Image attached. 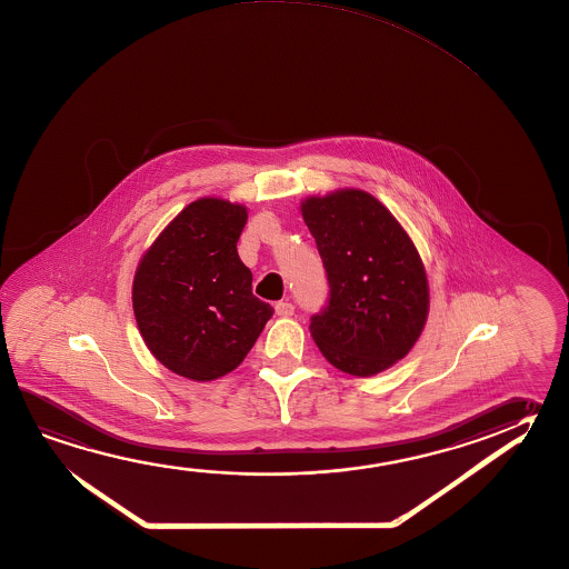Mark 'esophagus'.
<instances>
[{
    "instance_id": "34e87169",
    "label": "esophagus",
    "mask_w": 569,
    "mask_h": 569,
    "mask_svg": "<svg viewBox=\"0 0 569 569\" xmlns=\"http://www.w3.org/2000/svg\"><path fill=\"white\" fill-rule=\"evenodd\" d=\"M293 306L289 303V301H278L276 303V313L280 316V318H289V316H293Z\"/></svg>"
}]
</instances>
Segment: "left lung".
<instances>
[{
  "label": "left lung",
  "instance_id": "obj_1",
  "mask_svg": "<svg viewBox=\"0 0 569 569\" xmlns=\"http://www.w3.org/2000/svg\"><path fill=\"white\" fill-rule=\"evenodd\" d=\"M301 216L328 276V306L309 323L319 351L358 378L391 368L428 319V278L413 241L361 190L308 198Z\"/></svg>",
  "mask_w": 569,
  "mask_h": 569
}]
</instances>
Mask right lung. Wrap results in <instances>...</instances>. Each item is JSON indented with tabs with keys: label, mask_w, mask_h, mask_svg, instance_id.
<instances>
[{
	"label": "right lung",
	"mask_w": 569,
	"mask_h": 569,
	"mask_svg": "<svg viewBox=\"0 0 569 569\" xmlns=\"http://www.w3.org/2000/svg\"><path fill=\"white\" fill-rule=\"evenodd\" d=\"M246 221L240 203L201 198L138 266L131 299L141 338L181 378L211 381L233 371L273 316L251 293V271L238 256Z\"/></svg>",
	"instance_id": "right-lung-1"
}]
</instances>
